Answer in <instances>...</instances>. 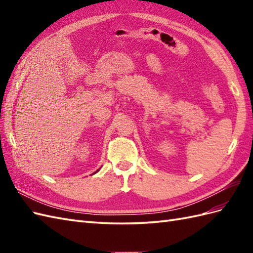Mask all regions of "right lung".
I'll use <instances>...</instances> for the list:
<instances>
[{
    "instance_id": "right-lung-1",
    "label": "right lung",
    "mask_w": 253,
    "mask_h": 253,
    "mask_svg": "<svg viewBox=\"0 0 253 253\" xmlns=\"http://www.w3.org/2000/svg\"><path fill=\"white\" fill-rule=\"evenodd\" d=\"M96 171H98V170H96ZM96 171H95V173H96Z\"/></svg>"
}]
</instances>
